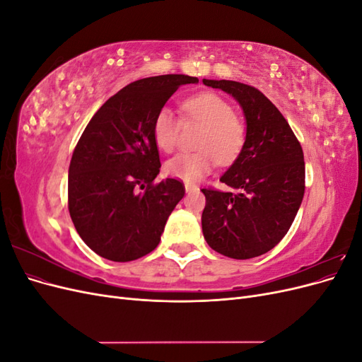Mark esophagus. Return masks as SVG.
<instances>
[{
  "label": "esophagus",
  "mask_w": 362,
  "mask_h": 362,
  "mask_svg": "<svg viewBox=\"0 0 362 362\" xmlns=\"http://www.w3.org/2000/svg\"><path fill=\"white\" fill-rule=\"evenodd\" d=\"M184 189H185V192H187V193H190V192L196 190V187H194V185H192V184H185V185H184Z\"/></svg>",
  "instance_id": "obj_1"
}]
</instances>
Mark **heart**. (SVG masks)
Listing matches in <instances>:
<instances>
[{"instance_id": "b5f03b06", "label": "heart", "mask_w": 362, "mask_h": 362, "mask_svg": "<svg viewBox=\"0 0 362 362\" xmlns=\"http://www.w3.org/2000/svg\"><path fill=\"white\" fill-rule=\"evenodd\" d=\"M182 110L185 119L205 127L198 140L201 151L175 156L166 163L164 172L185 184H194L213 170L216 161L229 164L238 157L245 145L246 129L235 117L233 105L211 92L185 100ZM178 133V117L170 108H161L152 125L156 145L164 152H172L177 146Z\"/></svg>"}]
</instances>
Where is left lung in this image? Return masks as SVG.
<instances>
[{
	"label": "left lung",
	"instance_id": "8db88e82",
	"mask_svg": "<svg viewBox=\"0 0 362 362\" xmlns=\"http://www.w3.org/2000/svg\"><path fill=\"white\" fill-rule=\"evenodd\" d=\"M202 83L231 95L246 120L242 152L221 177L237 193L202 189L204 238L225 257L255 258L281 242L299 211L303 151L286 117L255 87L229 80Z\"/></svg>",
	"mask_w": 362,
	"mask_h": 362
}]
</instances>
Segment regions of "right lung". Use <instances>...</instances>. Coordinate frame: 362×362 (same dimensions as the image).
I'll return each instance as SVG.
<instances>
[{
    "mask_svg": "<svg viewBox=\"0 0 362 362\" xmlns=\"http://www.w3.org/2000/svg\"><path fill=\"white\" fill-rule=\"evenodd\" d=\"M196 83L181 74L137 80L107 100L83 131L68 202L76 233L95 254L127 262L158 246L185 189L173 178L154 184L161 164L152 125L180 86Z\"/></svg>",
    "mask_w": 362,
    "mask_h": 362,
    "instance_id": "obj_1",
    "label": "right lung"
}]
</instances>
